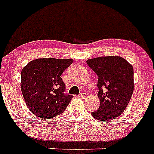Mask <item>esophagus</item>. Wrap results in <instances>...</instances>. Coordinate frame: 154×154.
<instances>
[{
    "mask_svg": "<svg viewBox=\"0 0 154 154\" xmlns=\"http://www.w3.org/2000/svg\"><path fill=\"white\" fill-rule=\"evenodd\" d=\"M80 95V97L82 98H85L87 96V94H86V92H81L80 95Z\"/></svg>",
    "mask_w": 154,
    "mask_h": 154,
    "instance_id": "esophagus-1",
    "label": "esophagus"
}]
</instances>
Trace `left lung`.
<instances>
[{"label":"left lung","instance_id":"8db88e82","mask_svg":"<svg viewBox=\"0 0 154 154\" xmlns=\"http://www.w3.org/2000/svg\"><path fill=\"white\" fill-rule=\"evenodd\" d=\"M87 64L98 76L100 107L92 112V117L100 121H111L123 113L132 97L133 66L118 56L88 59Z\"/></svg>","mask_w":154,"mask_h":154}]
</instances>
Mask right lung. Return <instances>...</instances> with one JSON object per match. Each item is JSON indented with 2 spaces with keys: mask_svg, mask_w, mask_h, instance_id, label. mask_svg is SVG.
Segmentation results:
<instances>
[{
  "mask_svg": "<svg viewBox=\"0 0 154 154\" xmlns=\"http://www.w3.org/2000/svg\"><path fill=\"white\" fill-rule=\"evenodd\" d=\"M73 62L66 59H37L21 71V89L29 109L37 117L51 119L62 114L73 96L65 92L61 75Z\"/></svg>",
  "mask_w": 154,
  "mask_h": 154,
  "instance_id": "obj_1",
  "label": "right lung"
}]
</instances>
